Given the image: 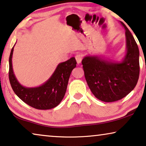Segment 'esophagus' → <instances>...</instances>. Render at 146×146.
I'll return each instance as SVG.
<instances>
[{"label":"esophagus","instance_id":"34e87169","mask_svg":"<svg viewBox=\"0 0 146 146\" xmlns=\"http://www.w3.org/2000/svg\"><path fill=\"white\" fill-rule=\"evenodd\" d=\"M75 58H76V62H77V64H80V63H81L82 60V56L81 54H76V55L75 56Z\"/></svg>","mask_w":146,"mask_h":146}]
</instances>
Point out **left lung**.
<instances>
[{
    "label": "left lung",
    "instance_id": "1",
    "mask_svg": "<svg viewBox=\"0 0 146 146\" xmlns=\"http://www.w3.org/2000/svg\"><path fill=\"white\" fill-rule=\"evenodd\" d=\"M125 29L126 53L121 60H113L99 55H88L82 59L88 85L96 98L104 102L122 99L134 90L140 74L139 48L134 37Z\"/></svg>",
    "mask_w": 146,
    "mask_h": 146
}]
</instances>
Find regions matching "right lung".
I'll use <instances>...</instances> for the list:
<instances>
[{
    "label": "right lung",
    "mask_w": 146,
    "mask_h": 146,
    "mask_svg": "<svg viewBox=\"0 0 146 146\" xmlns=\"http://www.w3.org/2000/svg\"><path fill=\"white\" fill-rule=\"evenodd\" d=\"M13 51L14 47L9 57V80L16 96L26 104L37 109H50L58 105L64 97L72 71L76 66L75 58L72 57L59 63L51 76L41 86L28 88L22 86L14 74L12 61Z\"/></svg>",
    "instance_id": "add662e5"
}]
</instances>
